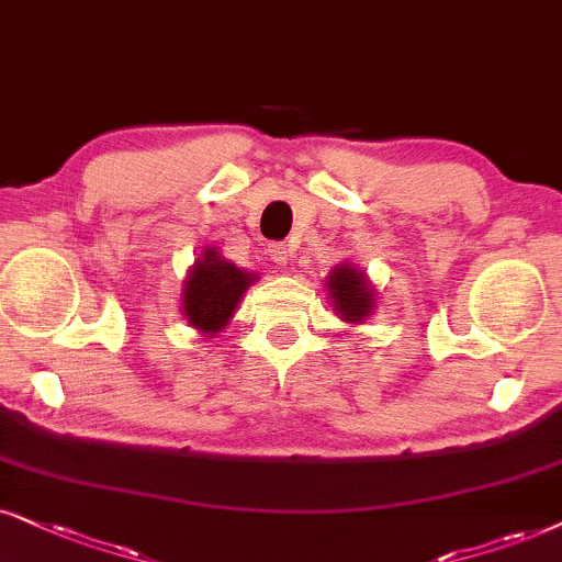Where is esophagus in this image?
Returning <instances> with one entry per match:
<instances>
[{
    "label": "esophagus",
    "mask_w": 562,
    "mask_h": 562,
    "mask_svg": "<svg viewBox=\"0 0 562 562\" xmlns=\"http://www.w3.org/2000/svg\"><path fill=\"white\" fill-rule=\"evenodd\" d=\"M267 254L277 267H288L290 259H293V254H290V248L285 244H269Z\"/></svg>",
    "instance_id": "34e87169"
}]
</instances>
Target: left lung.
<instances>
[{
  "mask_svg": "<svg viewBox=\"0 0 562 562\" xmlns=\"http://www.w3.org/2000/svg\"><path fill=\"white\" fill-rule=\"evenodd\" d=\"M326 288H329L334 311H337L339 318H345V322L360 324L373 314V288L368 285V277L363 269L352 267L350 261H342V265L331 269Z\"/></svg>",
  "mask_w": 562,
  "mask_h": 562,
  "instance_id": "left-lung-1",
  "label": "left lung"
}]
</instances>
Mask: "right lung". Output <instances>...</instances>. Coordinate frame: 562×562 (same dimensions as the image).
<instances>
[{"label":"right lung","mask_w":562,"mask_h":562,"mask_svg":"<svg viewBox=\"0 0 562 562\" xmlns=\"http://www.w3.org/2000/svg\"><path fill=\"white\" fill-rule=\"evenodd\" d=\"M257 280L259 274H251L233 261H225L215 248H204L202 259L194 261L187 282H183V316L189 318L191 326L212 337L228 326L240 297Z\"/></svg>","instance_id":"obj_1"}]
</instances>
